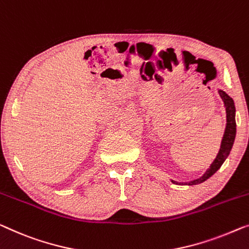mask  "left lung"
Segmentation results:
<instances>
[{
	"instance_id": "obj_1",
	"label": "left lung",
	"mask_w": 249,
	"mask_h": 249,
	"mask_svg": "<svg viewBox=\"0 0 249 249\" xmlns=\"http://www.w3.org/2000/svg\"><path fill=\"white\" fill-rule=\"evenodd\" d=\"M220 97L222 101H224V106L226 108V113H227V125H226V129H225V134L224 137H222L221 141V146L219 150V153H218L217 158L214 159V161L213 162V164L210 165V168L207 170V172L203 174L201 178L199 179L191 181V182L185 183L189 185L192 184H198L201 183L203 181H206L207 179L213 176V173H216L218 171V169L222 165V163L225 162L226 158L228 157L229 152H231L233 141H235V135H236V121H235V105H233V101L229 97V96L224 92L222 90H219ZM176 183V181H173Z\"/></svg>"
}]
</instances>
